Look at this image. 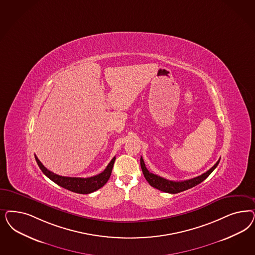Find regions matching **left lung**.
<instances>
[{
	"label": "left lung",
	"instance_id": "1",
	"mask_svg": "<svg viewBox=\"0 0 255 255\" xmlns=\"http://www.w3.org/2000/svg\"><path fill=\"white\" fill-rule=\"evenodd\" d=\"M220 160H221V158L216 162V164L214 165L212 168H210L206 173L199 175L197 177L185 181L168 180V179H165L163 177H160L156 174L150 173L148 171L147 168L145 167L144 161H143L141 156H140V167H141L142 173H143L145 179L150 184V186H152L155 189H159L163 192L174 194V193H178L181 191L191 189V188L197 186L198 184H200L201 182H203L205 179H206L209 176V174L213 172L214 170L216 169V167L220 163Z\"/></svg>",
	"mask_w": 255,
	"mask_h": 255
}]
</instances>
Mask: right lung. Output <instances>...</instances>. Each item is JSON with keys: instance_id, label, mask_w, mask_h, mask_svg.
I'll use <instances>...</instances> for the list:
<instances>
[{"instance_id": "right-lung-1", "label": "right lung", "mask_w": 255, "mask_h": 255, "mask_svg": "<svg viewBox=\"0 0 255 255\" xmlns=\"http://www.w3.org/2000/svg\"><path fill=\"white\" fill-rule=\"evenodd\" d=\"M34 157L43 173L46 176H48L50 180L53 181L54 183H56L64 189H68L70 191L80 193V194H88L102 188L107 183L112 174L113 167L115 161V156L102 173L92 177L82 178V177H67V176L58 175L56 173L49 171L44 165L42 164L40 160L37 158V156H34Z\"/></svg>"}]
</instances>
